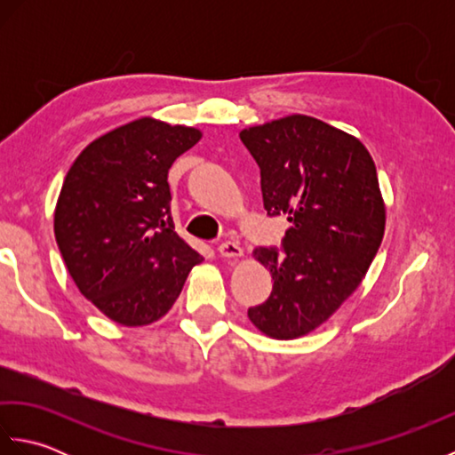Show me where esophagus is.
<instances>
[{
	"label": "esophagus",
	"mask_w": 455,
	"mask_h": 455,
	"mask_svg": "<svg viewBox=\"0 0 455 455\" xmlns=\"http://www.w3.org/2000/svg\"><path fill=\"white\" fill-rule=\"evenodd\" d=\"M219 254L222 258H238L243 256V248H240V244L233 243V240H227V243H220L219 244Z\"/></svg>",
	"instance_id": "34e87169"
}]
</instances>
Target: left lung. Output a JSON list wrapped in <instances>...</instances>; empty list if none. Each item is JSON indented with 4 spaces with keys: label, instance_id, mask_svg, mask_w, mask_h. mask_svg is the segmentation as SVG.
<instances>
[{
    "label": "left lung",
    "instance_id": "left-lung-1",
    "mask_svg": "<svg viewBox=\"0 0 455 455\" xmlns=\"http://www.w3.org/2000/svg\"><path fill=\"white\" fill-rule=\"evenodd\" d=\"M240 140L259 168L267 217L291 222L282 248H256L274 291L248 316L289 340L323 324L362 283L385 230L379 181L360 140L307 115L244 129Z\"/></svg>",
    "mask_w": 455,
    "mask_h": 455
}]
</instances>
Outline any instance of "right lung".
<instances>
[{"mask_svg": "<svg viewBox=\"0 0 455 455\" xmlns=\"http://www.w3.org/2000/svg\"><path fill=\"white\" fill-rule=\"evenodd\" d=\"M201 139L139 119L85 148L64 180L56 244L82 295L124 326L158 321L203 256L176 235L168 170Z\"/></svg>", "mask_w": 455, "mask_h": 455, "instance_id": "add662e5", "label": "right lung"}]
</instances>
